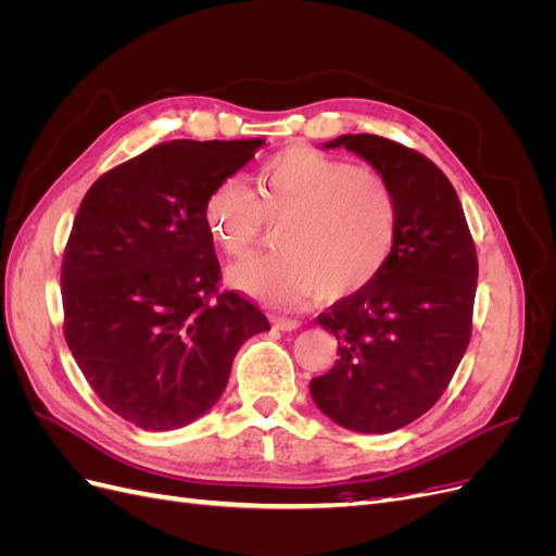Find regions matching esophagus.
<instances>
[{
	"instance_id": "1",
	"label": "esophagus",
	"mask_w": 556,
	"mask_h": 556,
	"mask_svg": "<svg viewBox=\"0 0 556 556\" xmlns=\"http://www.w3.org/2000/svg\"><path fill=\"white\" fill-rule=\"evenodd\" d=\"M271 325L280 331H294L299 329V319L296 317H282V315H271Z\"/></svg>"
}]
</instances>
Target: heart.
Instances as JSON below:
<instances>
[{
	"instance_id": "b5f03b06",
	"label": "heart",
	"mask_w": 556,
	"mask_h": 556,
	"mask_svg": "<svg viewBox=\"0 0 556 556\" xmlns=\"http://www.w3.org/2000/svg\"><path fill=\"white\" fill-rule=\"evenodd\" d=\"M257 197L239 176L215 182L204 201L208 237L225 255L255 252L264 225H278L271 257L227 268V285L274 308L366 290L390 262L399 201L378 172L311 146L285 148L260 164Z\"/></svg>"
}]
</instances>
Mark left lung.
I'll use <instances>...</instances> for the list:
<instances>
[{
  "label": "left lung",
  "mask_w": 556,
  "mask_h": 556,
  "mask_svg": "<svg viewBox=\"0 0 556 556\" xmlns=\"http://www.w3.org/2000/svg\"><path fill=\"white\" fill-rule=\"evenodd\" d=\"M323 148L350 150L392 185L399 233L382 274L317 315L339 341V359L311 380V396L336 425L390 433L441 399L464 357L476 245L452 182L425 155L376 134H343Z\"/></svg>",
  "instance_id": "obj_1"
}]
</instances>
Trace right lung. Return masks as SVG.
Here are the masks:
<instances>
[{"mask_svg":"<svg viewBox=\"0 0 556 556\" xmlns=\"http://www.w3.org/2000/svg\"><path fill=\"white\" fill-rule=\"evenodd\" d=\"M262 139L166 141L99 178L64 248V339L94 394L127 422L172 431L223 396L239 348L271 329L237 292L204 225L215 182Z\"/></svg>","mask_w":556,"mask_h":556,"instance_id":"right-lung-1","label":"right lung"}]
</instances>
